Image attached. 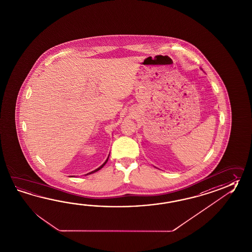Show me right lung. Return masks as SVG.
<instances>
[{
    "mask_svg": "<svg viewBox=\"0 0 252 252\" xmlns=\"http://www.w3.org/2000/svg\"><path fill=\"white\" fill-rule=\"evenodd\" d=\"M108 158H109V156H108V157H107V159H106V162H104V163H103V164H102L101 166H99V167L97 168V169H95V170H94V171H92V172H91V173H90V174H93V173H95V172H97L98 170H100L101 168L103 167V166H104V165L106 164V162H107V160H108Z\"/></svg>",
    "mask_w": 252,
    "mask_h": 252,
    "instance_id": "obj_1",
    "label": "right lung"
}]
</instances>
